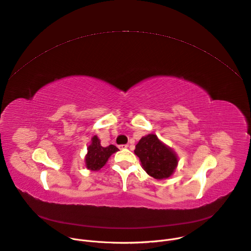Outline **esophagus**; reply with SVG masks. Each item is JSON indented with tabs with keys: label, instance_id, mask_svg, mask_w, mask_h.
Wrapping results in <instances>:
<instances>
[{
	"label": "esophagus",
	"instance_id": "obj_1",
	"mask_svg": "<svg viewBox=\"0 0 251 251\" xmlns=\"http://www.w3.org/2000/svg\"><path fill=\"white\" fill-rule=\"evenodd\" d=\"M128 147V145L127 144H122V145H119V148L120 149H126Z\"/></svg>",
	"mask_w": 251,
	"mask_h": 251
}]
</instances>
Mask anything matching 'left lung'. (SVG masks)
I'll use <instances>...</instances> for the list:
<instances>
[{
  "instance_id": "obj_1",
  "label": "left lung",
  "mask_w": 251,
  "mask_h": 251,
  "mask_svg": "<svg viewBox=\"0 0 251 251\" xmlns=\"http://www.w3.org/2000/svg\"><path fill=\"white\" fill-rule=\"evenodd\" d=\"M134 152L139 157L147 174L155 179L160 180L171 176L178 163L176 154L154 134L142 137Z\"/></svg>"
}]
</instances>
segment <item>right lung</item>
<instances>
[{"label":"right lung","instance_id":"obj_1","mask_svg":"<svg viewBox=\"0 0 251 251\" xmlns=\"http://www.w3.org/2000/svg\"><path fill=\"white\" fill-rule=\"evenodd\" d=\"M118 151V148L114 145L103 147L100 144V140L97 136L92 138V143L88 147V153L86 155V166L90 170H99L107 162L108 158Z\"/></svg>","mask_w":251,"mask_h":251}]
</instances>
